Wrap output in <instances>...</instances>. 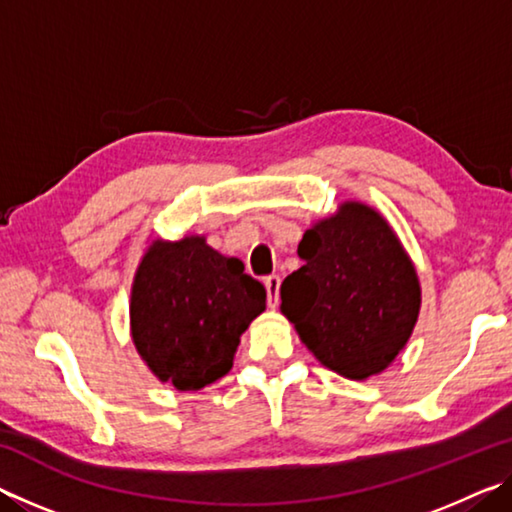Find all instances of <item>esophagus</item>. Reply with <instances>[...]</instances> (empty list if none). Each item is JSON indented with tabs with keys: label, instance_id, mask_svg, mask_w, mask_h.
Wrapping results in <instances>:
<instances>
[{
	"label": "esophagus",
	"instance_id": "1",
	"mask_svg": "<svg viewBox=\"0 0 512 512\" xmlns=\"http://www.w3.org/2000/svg\"><path fill=\"white\" fill-rule=\"evenodd\" d=\"M280 275H268L264 277V287L268 296V307H277V300H280Z\"/></svg>",
	"mask_w": 512,
	"mask_h": 512
}]
</instances>
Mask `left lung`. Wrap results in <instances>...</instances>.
I'll use <instances>...</instances> for the list:
<instances>
[{"label": "left lung", "mask_w": 512, "mask_h": 512, "mask_svg": "<svg viewBox=\"0 0 512 512\" xmlns=\"http://www.w3.org/2000/svg\"><path fill=\"white\" fill-rule=\"evenodd\" d=\"M302 266L284 277L282 314L329 370L366 379L409 341L420 311V282L409 255L368 205L345 203L309 228Z\"/></svg>", "instance_id": "1"}]
</instances>
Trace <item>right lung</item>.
<instances>
[{
	"label": "right lung",
	"instance_id": "1",
	"mask_svg": "<svg viewBox=\"0 0 512 512\" xmlns=\"http://www.w3.org/2000/svg\"><path fill=\"white\" fill-rule=\"evenodd\" d=\"M264 309V284L241 259L203 237L155 241L133 282V341L160 381L198 391L232 368L239 336Z\"/></svg>",
	"mask_w": 512,
	"mask_h": 512
}]
</instances>
